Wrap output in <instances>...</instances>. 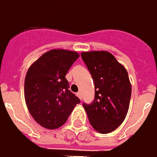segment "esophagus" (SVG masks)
I'll return each instance as SVG.
<instances>
[{
    "instance_id": "1",
    "label": "esophagus",
    "mask_w": 157,
    "mask_h": 157,
    "mask_svg": "<svg viewBox=\"0 0 157 157\" xmlns=\"http://www.w3.org/2000/svg\"><path fill=\"white\" fill-rule=\"evenodd\" d=\"M76 95H77L78 97V98H79L80 99H81V98H82V96H81V93H80V92H78L77 94H76Z\"/></svg>"
}]
</instances>
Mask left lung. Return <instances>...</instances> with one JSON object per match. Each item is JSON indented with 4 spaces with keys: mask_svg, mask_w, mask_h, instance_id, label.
<instances>
[{
    "mask_svg": "<svg viewBox=\"0 0 157 157\" xmlns=\"http://www.w3.org/2000/svg\"><path fill=\"white\" fill-rule=\"evenodd\" d=\"M81 57L95 89L93 103H83V108L96 131L112 132L123 123L130 106L131 84L128 73L114 55L106 51L83 52Z\"/></svg>",
    "mask_w": 157,
    "mask_h": 157,
    "instance_id": "obj_1",
    "label": "left lung"
}]
</instances>
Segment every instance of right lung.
I'll use <instances>...</instances> for the list:
<instances>
[{"label": "right lung", "instance_id": "add662e5", "mask_svg": "<svg viewBox=\"0 0 157 157\" xmlns=\"http://www.w3.org/2000/svg\"><path fill=\"white\" fill-rule=\"evenodd\" d=\"M79 54L65 49H52L31 65L26 74L24 96L28 111L41 126L58 129L79 104L68 90L66 74Z\"/></svg>", "mask_w": 157, "mask_h": 157}]
</instances>
